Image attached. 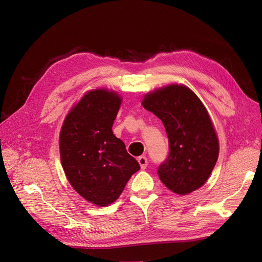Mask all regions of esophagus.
<instances>
[{
	"instance_id": "obj_1",
	"label": "esophagus",
	"mask_w": 262,
	"mask_h": 262,
	"mask_svg": "<svg viewBox=\"0 0 262 262\" xmlns=\"http://www.w3.org/2000/svg\"><path fill=\"white\" fill-rule=\"evenodd\" d=\"M137 160H138V163H139V165H140V167L142 168V170H143V168L147 167V165H148V159L146 157L141 156Z\"/></svg>"
}]
</instances>
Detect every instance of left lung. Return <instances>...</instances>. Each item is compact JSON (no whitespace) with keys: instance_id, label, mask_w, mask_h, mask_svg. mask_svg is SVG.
Segmentation results:
<instances>
[{"instance_id":"obj_1","label":"left lung","mask_w":262,"mask_h":262,"mask_svg":"<svg viewBox=\"0 0 262 262\" xmlns=\"http://www.w3.org/2000/svg\"><path fill=\"white\" fill-rule=\"evenodd\" d=\"M142 105L162 121L168 138L160 180L179 195L200 188L216 163L219 141L199 98L187 87L172 85L148 94Z\"/></svg>"}]
</instances>
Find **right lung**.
<instances>
[{"label": "right lung", "mask_w": 262, "mask_h": 262, "mask_svg": "<svg viewBox=\"0 0 262 262\" xmlns=\"http://www.w3.org/2000/svg\"><path fill=\"white\" fill-rule=\"evenodd\" d=\"M121 102L112 91L88 92L66 116L60 135L67 180L81 197L101 207L119 198L132 175L140 170L112 132Z\"/></svg>", "instance_id": "right-lung-1"}]
</instances>
